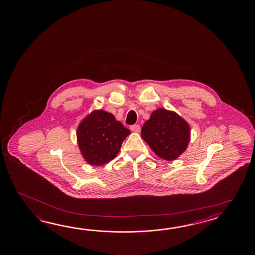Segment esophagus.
Wrapping results in <instances>:
<instances>
[{"mask_svg": "<svg viewBox=\"0 0 255 255\" xmlns=\"http://www.w3.org/2000/svg\"><path fill=\"white\" fill-rule=\"evenodd\" d=\"M130 130H131V131H133V132H135V133H138V132H140V126H131V127H130Z\"/></svg>", "mask_w": 255, "mask_h": 255, "instance_id": "obj_1", "label": "esophagus"}]
</instances>
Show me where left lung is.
Wrapping results in <instances>:
<instances>
[{"label": "left lung", "mask_w": 255, "mask_h": 255, "mask_svg": "<svg viewBox=\"0 0 255 255\" xmlns=\"http://www.w3.org/2000/svg\"><path fill=\"white\" fill-rule=\"evenodd\" d=\"M141 136L163 159L175 160L185 152L190 140L188 123L174 111L158 109L142 127Z\"/></svg>", "instance_id": "left-lung-1"}]
</instances>
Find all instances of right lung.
Here are the masks:
<instances>
[{
    "instance_id": "right-lung-1",
    "label": "right lung",
    "mask_w": 255,
    "mask_h": 255,
    "mask_svg": "<svg viewBox=\"0 0 255 255\" xmlns=\"http://www.w3.org/2000/svg\"><path fill=\"white\" fill-rule=\"evenodd\" d=\"M129 129L104 110H95L81 121L77 137L80 152L92 165H105L114 159Z\"/></svg>"
}]
</instances>
